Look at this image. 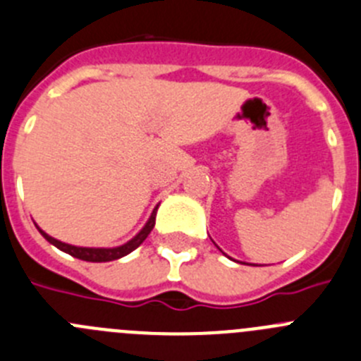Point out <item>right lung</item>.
<instances>
[{"instance_id":"1","label":"right lung","mask_w":361,"mask_h":361,"mask_svg":"<svg viewBox=\"0 0 361 361\" xmlns=\"http://www.w3.org/2000/svg\"><path fill=\"white\" fill-rule=\"evenodd\" d=\"M157 210H158V204L154 207L153 214H151V217H149V221L146 222V226H144L142 230L139 231V233L135 235L131 240H128L126 244L119 245V247H78V245L66 244V242H60V240H56V238L49 237V235L44 233V231L40 230L39 226H37V230L40 231V235H42V237L46 238L49 244H53L55 247H59L60 251L71 255V257L80 258V260H85V262H112V260H119V258L130 255L131 251H135V249L139 247V245L142 244L144 240H146L147 235L151 233V230H153V226H154Z\"/></svg>"}]
</instances>
